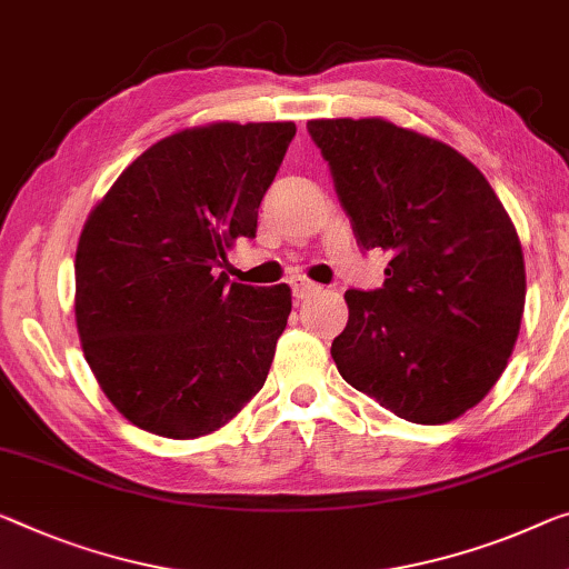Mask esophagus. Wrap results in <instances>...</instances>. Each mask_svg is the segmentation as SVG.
Here are the masks:
<instances>
[{
    "instance_id": "1",
    "label": "esophagus",
    "mask_w": 569,
    "mask_h": 569,
    "mask_svg": "<svg viewBox=\"0 0 569 569\" xmlns=\"http://www.w3.org/2000/svg\"><path fill=\"white\" fill-rule=\"evenodd\" d=\"M290 287H292V295L297 297V300H308L310 295L318 292V284L310 282V279L302 277V274L290 277Z\"/></svg>"
}]
</instances>
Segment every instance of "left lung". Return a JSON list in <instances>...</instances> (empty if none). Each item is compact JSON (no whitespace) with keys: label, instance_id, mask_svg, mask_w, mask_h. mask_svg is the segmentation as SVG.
I'll list each match as a JSON object with an SVG mask.
<instances>
[{"label":"left lung","instance_id":"8db88e82","mask_svg":"<svg viewBox=\"0 0 569 569\" xmlns=\"http://www.w3.org/2000/svg\"><path fill=\"white\" fill-rule=\"evenodd\" d=\"M361 247L391 257L383 287L348 290L330 356L353 389L417 425L476 407L519 338V233L473 162L387 119H312Z\"/></svg>","mask_w":569,"mask_h":569}]
</instances>
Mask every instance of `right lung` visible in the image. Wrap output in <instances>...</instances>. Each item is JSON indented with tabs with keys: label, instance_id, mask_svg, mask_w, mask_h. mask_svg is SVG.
<instances>
[{
	"label": "right lung",
	"instance_id": "obj_1",
	"mask_svg": "<svg viewBox=\"0 0 569 569\" xmlns=\"http://www.w3.org/2000/svg\"><path fill=\"white\" fill-rule=\"evenodd\" d=\"M292 121H216L142 152L86 218L76 326L113 407L172 440L211 435L264 387L292 310L287 284L231 282L226 251L254 239Z\"/></svg>",
	"mask_w": 569,
	"mask_h": 569
}]
</instances>
